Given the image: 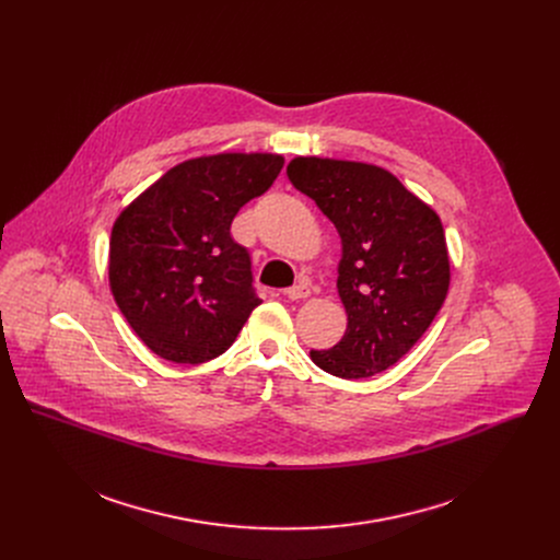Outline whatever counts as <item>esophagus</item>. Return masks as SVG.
I'll use <instances>...</instances> for the list:
<instances>
[{
  "instance_id": "34e87169",
  "label": "esophagus",
  "mask_w": 560,
  "mask_h": 560,
  "mask_svg": "<svg viewBox=\"0 0 560 560\" xmlns=\"http://www.w3.org/2000/svg\"><path fill=\"white\" fill-rule=\"evenodd\" d=\"M310 294H312V292H310V288H307L305 283H296V285H292V288L285 290V296L292 299V301H303V299H307Z\"/></svg>"
}]
</instances>
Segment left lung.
<instances>
[{
	"mask_svg": "<svg viewBox=\"0 0 560 560\" xmlns=\"http://www.w3.org/2000/svg\"><path fill=\"white\" fill-rule=\"evenodd\" d=\"M288 179L335 223L343 248L337 288L348 328L310 359L341 378L374 376L412 350L447 296L441 219L378 166L296 156Z\"/></svg>",
	"mask_w": 560,
	"mask_h": 560,
	"instance_id": "1",
	"label": "left lung"
}]
</instances>
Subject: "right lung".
<instances>
[{
    "label": "right lung",
    "instance_id": "obj_1",
    "mask_svg": "<svg viewBox=\"0 0 560 560\" xmlns=\"http://www.w3.org/2000/svg\"><path fill=\"white\" fill-rule=\"evenodd\" d=\"M283 168L281 154L223 152L171 168L115 221L110 290L137 337L162 359L223 354L261 303L250 255L230 225Z\"/></svg>",
    "mask_w": 560,
    "mask_h": 560
}]
</instances>
